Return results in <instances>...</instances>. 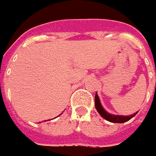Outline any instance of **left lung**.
<instances>
[{
    "label": "left lung",
    "instance_id": "left-lung-1",
    "mask_svg": "<svg viewBox=\"0 0 156 156\" xmlns=\"http://www.w3.org/2000/svg\"><path fill=\"white\" fill-rule=\"evenodd\" d=\"M95 107H96V109H97L98 113L103 118L106 119V120H108V121H110V122H112V123H123V122H126V121L129 120L130 119H132L137 113V112H135V113H133V115H130V116H120V115L110 114V113H108L106 111H105V109L102 107L97 93L95 95Z\"/></svg>",
    "mask_w": 156,
    "mask_h": 156
}]
</instances>
